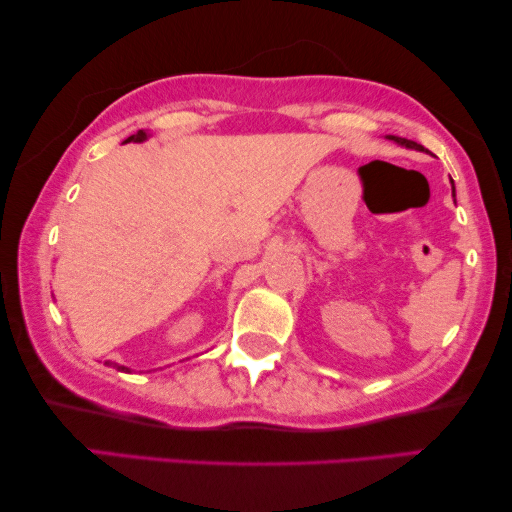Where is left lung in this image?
Returning a JSON list of instances; mask_svg holds the SVG:
<instances>
[{"instance_id":"left-lung-1","label":"left lung","mask_w":512,"mask_h":512,"mask_svg":"<svg viewBox=\"0 0 512 512\" xmlns=\"http://www.w3.org/2000/svg\"><path fill=\"white\" fill-rule=\"evenodd\" d=\"M388 140L397 142V145H401V147H408V149H417V152H424V147L417 145L415 140H406V138H399V136H388ZM451 183H454V181H451Z\"/></svg>"}]
</instances>
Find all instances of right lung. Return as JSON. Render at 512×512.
I'll use <instances>...</instances> for the list:
<instances>
[{"mask_svg": "<svg viewBox=\"0 0 512 512\" xmlns=\"http://www.w3.org/2000/svg\"><path fill=\"white\" fill-rule=\"evenodd\" d=\"M147 138H149L147 131H138V133H133V136H129L124 142H142V140H147ZM113 367H117V370H120V372H129V367H124V365L113 363Z\"/></svg>", "mask_w": 512, "mask_h": 512, "instance_id": "1", "label": "right lung"}]
</instances>
